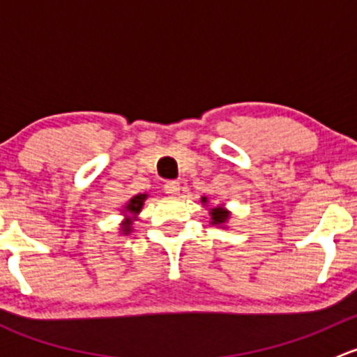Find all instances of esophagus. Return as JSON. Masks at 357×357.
Returning <instances> with one entry per match:
<instances>
[{
    "label": "esophagus",
    "instance_id": "34e87169",
    "mask_svg": "<svg viewBox=\"0 0 357 357\" xmlns=\"http://www.w3.org/2000/svg\"><path fill=\"white\" fill-rule=\"evenodd\" d=\"M163 189L168 196H177V194L180 192V182H177V180H167L163 185Z\"/></svg>",
    "mask_w": 357,
    "mask_h": 357
}]
</instances>
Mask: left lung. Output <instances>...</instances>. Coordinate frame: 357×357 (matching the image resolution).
I'll return each mask as SVG.
<instances>
[{"label": "left lung", "instance_id": "left-lung-1", "mask_svg": "<svg viewBox=\"0 0 357 357\" xmlns=\"http://www.w3.org/2000/svg\"><path fill=\"white\" fill-rule=\"evenodd\" d=\"M203 203H206V197H203ZM229 218V213L222 208H213L211 209V220L213 225H220V223H225Z\"/></svg>", "mask_w": 357, "mask_h": 357}]
</instances>
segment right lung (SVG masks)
Wrapping results in <instances>:
<instances>
[{
  "instance_id": "1",
  "label": "right lung",
  "mask_w": 357,
  "mask_h": 357,
  "mask_svg": "<svg viewBox=\"0 0 357 357\" xmlns=\"http://www.w3.org/2000/svg\"><path fill=\"white\" fill-rule=\"evenodd\" d=\"M144 199H146V194H139V196H134L130 199V203L127 204V209L130 213H139L141 211V208H142V203H144ZM132 222L130 220H127V222L123 223V227H122V230L125 234H128L132 230Z\"/></svg>"
}]
</instances>
